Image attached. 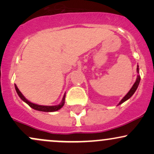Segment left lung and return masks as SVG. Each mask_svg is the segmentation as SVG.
<instances>
[{"mask_svg": "<svg viewBox=\"0 0 154 154\" xmlns=\"http://www.w3.org/2000/svg\"><path fill=\"white\" fill-rule=\"evenodd\" d=\"M137 73H139V66H138V65H137ZM140 81V75H137V79H136L135 82L134 83V85H132V87L131 88V89H130V91L128 92V94L125 95V96L121 100V101L119 102V104H118V106L120 105V104H122V103H124V102H125V101H126L127 100H128L129 98H130V97H131L132 95H133L134 93H135V92L136 91V90H137V87H138V85H139Z\"/></svg>", "mask_w": 154, "mask_h": 154, "instance_id": "1", "label": "left lung"}]
</instances>
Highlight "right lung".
I'll use <instances>...</instances> for the list:
<instances>
[{
	"label": "right lung",
	"instance_id": "1",
	"mask_svg": "<svg viewBox=\"0 0 154 154\" xmlns=\"http://www.w3.org/2000/svg\"><path fill=\"white\" fill-rule=\"evenodd\" d=\"M15 85V89H16V91H17V94L19 95V96L20 97V98L22 99L23 101L25 102L26 103H27L28 105L31 108H32V109H35V110H38V111H45V112H53V111H58L60 109H61V108L63 107V106L64 105V102H65V95H63V98H62V100H61V103H59V105H56V106H41V105H38V104H35V103H32V102L29 101L27 99H26L25 97L24 96V95H22V93H21L20 91H19V90L18 89V88H17V86Z\"/></svg>",
	"mask_w": 154,
	"mask_h": 154
}]
</instances>
